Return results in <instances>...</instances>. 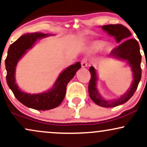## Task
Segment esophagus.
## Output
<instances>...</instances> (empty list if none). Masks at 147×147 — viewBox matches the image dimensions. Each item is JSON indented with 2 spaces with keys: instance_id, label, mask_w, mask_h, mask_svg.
<instances>
[{
  "instance_id": "obj_1",
  "label": "esophagus",
  "mask_w": 147,
  "mask_h": 147,
  "mask_svg": "<svg viewBox=\"0 0 147 147\" xmlns=\"http://www.w3.org/2000/svg\"><path fill=\"white\" fill-rule=\"evenodd\" d=\"M81 66H82L83 68L87 67V60H85V59H83L82 61H81Z\"/></svg>"
}]
</instances>
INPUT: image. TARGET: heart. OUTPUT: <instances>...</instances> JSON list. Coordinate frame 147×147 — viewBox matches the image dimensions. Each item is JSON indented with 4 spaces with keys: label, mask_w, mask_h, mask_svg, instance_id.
<instances>
[{
    "label": "heart",
    "mask_w": 147,
    "mask_h": 147,
    "mask_svg": "<svg viewBox=\"0 0 147 147\" xmlns=\"http://www.w3.org/2000/svg\"><path fill=\"white\" fill-rule=\"evenodd\" d=\"M104 42L102 41H94L91 45L90 49L92 51H97L100 50L104 45Z\"/></svg>",
    "instance_id": "heart-1"
}]
</instances>
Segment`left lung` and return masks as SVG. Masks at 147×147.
<instances>
[{
    "mask_svg": "<svg viewBox=\"0 0 147 147\" xmlns=\"http://www.w3.org/2000/svg\"><path fill=\"white\" fill-rule=\"evenodd\" d=\"M105 32L114 36L119 45L113 49L109 57H115L121 60L126 61L131 67L132 71L133 81L129 90L119 98L115 100H106L100 94L97 89V72L93 66L90 68L91 79L89 83L88 92L91 99L96 105L102 107L111 108L126 102L137 90L138 83L141 79L142 70L140 67L141 56L140 47L136 40L130 38L131 32L127 28L121 24H109L102 26Z\"/></svg>",
    "mask_w": 147,
    "mask_h": 147,
    "instance_id": "8db88e82",
    "label": "left lung"
}]
</instances>
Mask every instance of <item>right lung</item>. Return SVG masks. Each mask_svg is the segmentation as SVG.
<instances>
[{"mask_svg":"<svg viewBox=\"0 0 147 147\" xmlns=\"http://www.w3.org/2000/svg\"><path fill=\"white\" fill-rule=\"evenodd\" d=\"M48 34L31 33L20 36L10 45L6 60L7 82L15 97L26 107L38 111H46L54 109L62 103L66 95V86L75 75L76 72L81 67V63L77 62L70 65L62 71L57 77L51 90L40 94H27L22 92L16 82V68L18 61L31 49L37 40L47 36Z\"/></svg>","mask_w":147,"mask_h":147,"instance_id":"1","label":"right lung"}]
</instances>
